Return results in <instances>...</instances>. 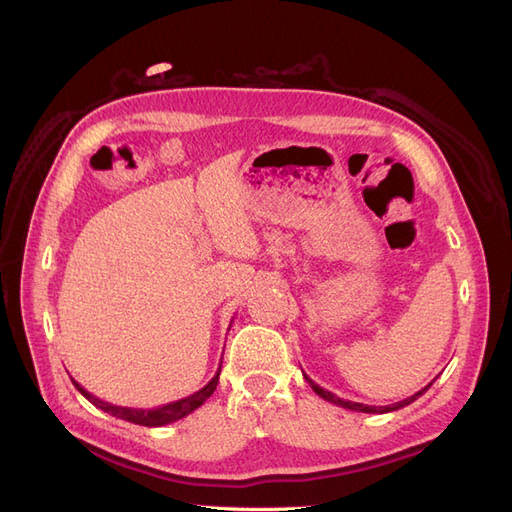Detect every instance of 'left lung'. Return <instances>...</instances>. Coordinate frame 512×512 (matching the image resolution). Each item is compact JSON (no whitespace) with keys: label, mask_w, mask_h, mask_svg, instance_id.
<instances>
[{"label":"left lung","mask_w":512,"mask_h":512,"mask_svg":"<svg viewBox=\"0 0 512 512\" xmlns=\"http://www.w3.org/2000/svg\"><path fill=\"white\" fill-rule=\"evenodd\" d=\"M305 376V374H303ZM305 380L309 382V386H312L314 389V393L316 395H320L324 401H331V404H335V406H342V408H346V410H354V412H367V414H384V412H395V410H399V408H404V406H410L414 399H418L421 397L429 386L433 384V382H429L425 389H421L418 393H414L412 397H408V399H404V401H397V404H391V406H367V404H359V401H346V399H342V397H337V395H333V393H329L327 389H322V386H318L314 380H309L307 376H305Z\"/></svg>","instance_id":"left-lung-1"}]
</instances>
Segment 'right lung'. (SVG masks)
Wrapping results in <instances>:
<instances>
[{
	"label": "right lung",
	"instance_id": "right-lung-1",
	"mask_svg": "<svg viewBox=\"0 0 512 512\" xmlns=\"http://www.w3.org/2000/svg\"><path fill=\"white\" fill-rule=\"evenodd\" d=\"M220 367H222V365H220ZM218 382H220V369H218V374H215V376L203 386V389L196 391L194 395L183 397V399H179V401H170V404H164V406H160V408L143 410V408H126V406H113V404H108V401H102V399H98L96 395H91L89 391L83 389V386H81L79 382L72 380V384L76 386V391H79L83 397H87L96 408H100V410H104V412H108V414H113V416H117V418H123V421H128V423L145 425V427H162V425L179 421V418H183V416H188L190 412H194L196 408L203 406L205 401L213 395V391H215V386H218Z\"/></svg>",
	"mask_w": 512,
	"mask_h": 512
}]
</instances>
